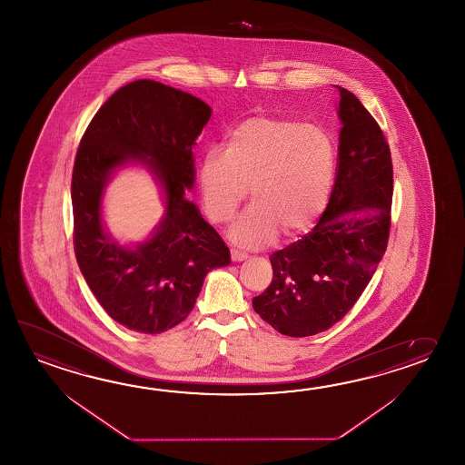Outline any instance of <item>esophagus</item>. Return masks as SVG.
<instances>
[{"instance_id": "esophagus-1", "label": "esophagus", "mask_w": 465, "mask_h": 465, "mask_svg": "<svg viewBox=\"0 0 465 465\" xmlns=\"http://www.w3.org/2000/svg\"><path fill=\"white\" fill-rule=\"evenodd\" d=\"M230 256H232V260H233V262H243V260H247L248 258L245 252H240V250H235V248H232V250H230Z\"/></svg>"}]
</instances>
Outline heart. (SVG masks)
Wrapping results in <instances>:
<instances>
[{
	"instance_id": "1",
	"label": "heart",
	"mask_w": 465,
	"mask_h": 465,
	"mask_svg": "<svg viewBox=\"0 0 465 465\" xmlns=\"http://www.w3.org/2000/svg\"><path fill=\"white\" fill-rule=\"evenodd\" d=\"M336 173V143L322 125L256 115L228 134L225 153L209 151L200 163L203 209L225 223L247 199L253 203L233 222L230 238L265 247L280 232L298 237L322 217Z\"/></svg>"
}]
</instances>
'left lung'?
<instances>
[{"label":"left lung","instance_id":"1","mask_svg":"<svg viewBox=\"0 0 465 465\" xmlns=\"http://www.w3.org/2000/svg\"><path fill=\"white\" fill-rule=\"evenodd\" d=\"M338 169L328 207L310 233L270 255L273 280L253 310L284 336L330 330L360 300L386 252L392 162L380 124L340 87Z\"/></svg>","mask_w":465,"mask_h":465}]
</instances>
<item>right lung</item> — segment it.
<instances>
[{
	"mask_svg": "<svg viewBox=\"0 0 465 465\" xmlns=\"http://www.w3.org/2000/svg\"><path fill=\"white\" fill-rule=\"evenodd\" d=\"M212 109L195 95L152 79L123 85L95 113L77 149L71 199L74 253L97 302L133 331H167L189 316L210 270L230 250L193 202L195 139ZM147 166L166 193V215L153 237L121 248L100 220L102 192L115 168Z\"/></svg>",
	"mask_w": 465,
	"mask_h": 465,
	"instance_id": "right-lung-1",
	"label": "right lung"
}]
</instances>
